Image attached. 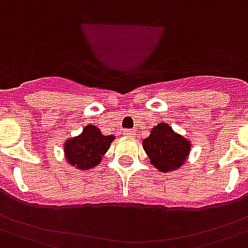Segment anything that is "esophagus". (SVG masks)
I'll use <instances>...</instances> for the list:
<instances>
[{"label":"esophagus","instance_id":"1","mask_svg":"<svg viewBox=\"0 0 248 248\" xmlns=\"http://www.w3.org/2000/svg\"><path fill=\"white\" fill-rule=\"evenodd\" d=\"M123 135H124V136H128V137H135L136 132L132 131V129H123Z\"/></svg>","mask_w":248,"mask_h":248}]
</instances>
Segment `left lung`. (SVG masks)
Returning a JSON list of instances; mask_svg holds the SVG:
<instances>
[{
  "instance_id": "obj_1",
  "label": "left lung",
  "mask_w": 248,
  "mask_h": 248,
  "mask_svg": "<svg viewBox=\"0 0 248 248\" xmlns=\"http://www.w3.org/2000/svg\"><path fill=\"white\" fill-rule=\"evenodd\" d=\"M144 151L160 171H170L182 165L190 151V142L173 131L166 123H160L142 141Z\"/></svg>"
}]
</instances>
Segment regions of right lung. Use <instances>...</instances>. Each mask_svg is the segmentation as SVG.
Segmentation results:
<instances>
[{
    "instance_id": "right-lung-1",
    "label": "right lung",
    "mask_w": 248,
    "mask_h": 248,
    "mask_svg": "<svg viewBox=\"0 0 248 248\" xmlns=\"http://www.w3.org/2000/svg\"><path fill=\"white\" fill-rule=\"evenodd\" d=\"M113 140L115 136H103L97 126L87 125L79 136L70 139L64 144L67 161L80 170L91 169L102 161Z\"/></svg>"
}]
</instances>
